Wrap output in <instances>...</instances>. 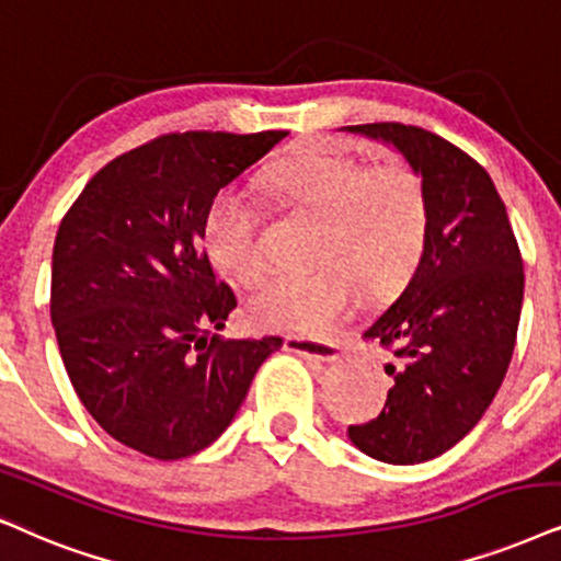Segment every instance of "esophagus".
I'll list each match as a JSON object with an SVG mask.
<instances>
[{"instance_id":"34e87169","label":"esophagus","mask_w":561,"mask_h":561,"mask_svg":"<svg viewBox=\"0 0 561 561\" xmlns=\"http://www.w3.org/2000/svg\"><path fill=\"white\" fill-rule=\"evenodd\" d=\"M285 350L300 354L305 359H316V363H333V359H339V354H342V350H339L336 344L318 342V339H305V336H287Z\"/></svg>"}]
</instances>
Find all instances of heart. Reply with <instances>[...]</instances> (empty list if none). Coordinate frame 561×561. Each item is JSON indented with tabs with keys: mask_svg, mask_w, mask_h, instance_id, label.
Masks as SVG:
<instances>
[{
	"mask_svg": "<svg viewBox=\"0 0 561 561\" xmlns=\"http://www.w3.org/2000/svg\"><path fill=\"white\" fill-rule=\"evenodd\" d=\"M264 191L282 207L318 217L308 274L266 282L248 300L253 325L321 336L357 302L391 295L420 266L430 232V202L422 175L401 160L363 168L336 152H310L282 162ZM259 207L245 191L225 188L204 217V248L217 272L253 282L264 272Z\"/></svg>",
	"mask_w": 561,
	"mask_h": 561,
	"instance_id": "b5f03b06",
	"label": "heart"
}]
</instances>
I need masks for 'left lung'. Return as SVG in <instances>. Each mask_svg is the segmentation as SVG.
Returning a JSON list of instances; mask_svg holds the SVG:
<instances>
[{"label":"left lung","instance_id":"8db88e82","mask_svg":"<svg viewBox=\"0 0 561 561\" xmlns=\"http://www.w3.org/2000/svg\"><path fill=\"white\" fill-rule=\"evenodd\" d=\"M344 129L391 145L422 175L430 202L420 266L365 331L393 352V386L350 439L382 463H424L477 427L505 380L523 305L520 248L489 173L448 139L403 124Z\"/></svg>","mask_w":561,"mask_h":561}]
</instances>
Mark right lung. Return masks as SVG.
<instances>
[{"label":"right lung","mask_w":561,"mask_h":561,"mask_svg":"<svg viewBox=\"0 0 561 561\" xmlns=\"http://www.w3.org/2000/svg\"><path fill=\"white\" fill-rule=\"evenodd\" d=\"M287 131L165 134L92 175L56 232L51 323L82 407L126 448L179 460L236 420L279 336L222 339L238 300L209 264L219 188Z\"/></svg>","instance_id":"obj_1"}]
</instances>
